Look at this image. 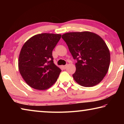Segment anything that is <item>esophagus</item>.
<instances>
[{
    "mask_svg": "<svg viewBox=\"0 0 124 124\" xmlns=\"http://www.w3.org/2000/svg\"><path fill=\"white\" fill-rule=\"evenodd\" d=\"M66 67H67V65H64V66H62V67L63 69H66Z\"/></svg>",
    "mask_w": 124,
    "mask_h": 124,
    "instance_id": "34e87169",
    "label": "esophagus"
}]
</instances>
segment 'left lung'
Masks as SVG:
<instances>
[{
  "mask_svg": "<svg viewBox=\"0 0 124 124\" xmlns=\"http://www.w3.org/2000/svg\"><path fill=\"white\" fill-rule=\"evenodd\" d=\"M73 58L77 61L74 80L84 87H92L104 78L109 67L110 52L99 35L90 32L63 34Z\"/></svg>",
  "mask_w": 124,
  "mask_h": 124,
  "instance_id": "left-lung-1",
  "label": "left lung"
}]
</instances>
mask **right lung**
Masks as SVG:
<instances>
[{"label": "right lung", "instance_id": "obj_1", "mask_svg": "<svg viewBox=\"0 0 124 124\" xmlns=\"http://www.w3.org/2000/svg\"><path fill=\"white\" fill-rule=\"evenodd\" d=\"M61 38V34L41 33L31 38L23 45L18 69L29 86L46 90L57 80L61 70L54 64L52 52Z\"/></svg>", "mask_w": 124, "mask_h": 124}]
</instances>
